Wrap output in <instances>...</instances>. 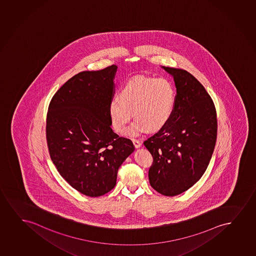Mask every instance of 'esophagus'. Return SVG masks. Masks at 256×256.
I'll return each mask as SVG.
<instances>
[{
  "mask_svg": "<svg viewBox=\"0 0 256 256\" xmlns=\"http://www.w3.org/2000/svg\"><path fill=\"white\" fill-rule=\"evenodd\" d=\"M132 142L134 143V146H136V148H139L142 146V142L138 140H132Z\"/></svg>",
  "mask_w": 256,
  "mask_h": 256,
  "instance_id": "34e87169",
  "label": "esophagus"
}]
</instances>
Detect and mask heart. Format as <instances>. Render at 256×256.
Masks as SVG:
<instances>
[{"mask_svg":"<svg viewBox=\"0 0 256 256\" xmlns=\"http://www.w3.org/2000/svg\"><path fill=\"white\" fill-rule=\"evenodd\" d=\"M176 88L166 79L136 76L120 90V98L114 97L108 105V116L114 128L122 132L131 119L136 118L124 134L139 136L148 130L159 131L166 126L176 105Z\"/></svg>","mask_w":256,"mask_h":256,"instance_id":"heart-1","label":"heart"}]
</instances>
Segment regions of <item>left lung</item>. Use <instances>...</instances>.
I'll list each match as a JSON object with an SVG mask.
<instances>
[{"instance_id":"obj_1","label":"left lung","mask_w":256,"mask_h":256,"mask_svg":"<svg viewBox=\"0 0 256 256\" xmlns=\"http://www.w3.org/2000/svg\"><path fill=\"white\" fill-rule=\"evenodd\" d=\"M176 88L173 114L166 126L144 142L153 156L151 186L176 196L194 186L205 173L216 146L214 104L202 83L186 70L162 66Z\"/></svg>"}]
</instances>
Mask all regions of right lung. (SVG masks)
<instances>
[{"mask_svg":"<svg viewBox=\"0 0 256 256\" xmlns=\"http://www.w3.org/2000/svg\"><path fill=\"white\" fill-rule=\"evenodd\" d=\"M116 71L112 65L77 74L54 94L46 114L52 162L70 186L90 197L113 190L120 166L134 150L130 139L111 128L108 105Z\"/></svg>","mask_w":256,"mask_h":256,"instance_id":"add662e5","label":"right lung"}]
</instances>
